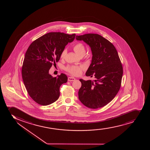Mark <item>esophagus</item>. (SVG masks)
Returning <instances> with one entry per match:
<instances>
[{"label": "esophagus", "instance_id": "1", "mask_svg": "<svg viewBox=\"0 0 150 150\" xmlns=\"http://www.w3.org/2000/svg\"><path fill=\"white\" fill-rule=\"evenodd\" d=\"M75 80H76V79L73 77H69L68 78V81H74Z\"/></svg>", "mask_w": 150, "mask_h": 150}]
</instances>
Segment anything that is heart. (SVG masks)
<instances>
[{
  "mask_svg": "<svg viewBox=\"0 0 150 150\" xmlns=\"http://www.w3.org/2000/svg\"><path fill=\"white\" fill-rule=\"evenodd\" d=\"M74 50L76 52V54L79 55V57H83L86 54V48L84 45L81 42L77 43L74 45ZM67 53V50H64L62 51L60 57L62 58H64ZM84 69L83 67H79V66H69L66 68V70L69 72L70 74L74 76H79L81 74L82 70Z\"/></svg>",
  "mask_w": 150,
  "mask_h": 150,
  "instance_id": "1",
  "label": "heart"
}]
</instances>
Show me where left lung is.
<instances>
[{
  "instance_id": "obj_1",
  "label": "left lung",
  "mask_w": 150,
  "mask_h": 150,
  "mask_svg": "<svg viewBox=\"0 0 150 150\" xmlns=\"http://www.w3.org/2000/svg\"><path fill=\"white\" fill-rule=\"evenodd\" d=\"M76 40L88 45L92 59L86 75L94 76L93 81L80 79L79 98L91 109L104 107L111 102L121 88L123 69L115 47L103 36L93 33L76 35Z\"/></svg>"
}]
</instances>
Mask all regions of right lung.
<instances>
[{
	"mask_svg": "<svg viewBox=\"0 0 150 150\" xmlns=\"http://www.w3.org/2000/svg\"><path fill=\"white\" fill-rule=\"evenodd\" d=\"M75 36L74 33H47L28 47L23 62L22 77L29 96L38 104L48 105L59 98L60 86L67 82V76L61 74L53 78L49 70L59 60L65 47L74 41Z\"/></svg>",
	"mask_w": 150,
	"mask_h": 150,
	"instance_id": "right-lung-1",
	"label": "right lung"
}]
</instances>
